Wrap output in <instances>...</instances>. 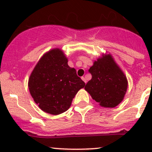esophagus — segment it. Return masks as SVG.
Wrapping results in <instances>:
<instances>
[{
    "mask_svg": "<svg viewBox=\"0 0 152 152\" xmlns=\"http://www.w3.org/2000/svg\"><path fill=\"white\" fill-rule=\"evenodd\" d=\"M82 80H83L84 81V82H85V83L86 84V83H87V80H86V79H85V77H82Z\"/></svg>",
    "mask_w": 152,
    "mask_h": 152,
    "instance_id": "esophagus-1",
    "label": "esophagus"
}]
</instances>
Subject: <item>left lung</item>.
Segmentation results:
<instances>
[{"label": "left lung", "mask_w": 152, "mask_h": 152, "mask_svg": "<svg viewBox=\"0 0 152 152\" xmlns=\"http://www.w3.org/2000/svg\"><path fill=\"white\" fill-rule=\"evenodd\" d=\"M89 72L92 79L85 89L101 107L113 108L124 100L128 81L110 53H103L102 56L94 61Z\"/></svg>", "instance_id": "1"}]
</instances>
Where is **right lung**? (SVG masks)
Listing matches in <instances>:
<instances>
[{
	"label": "right lung",
	"mask_w": 152,
	"mask_h": 152,
	"mask_svg": "<svg viewBox=\"0 0 152 152\" xmlns=\"http://www.w3.org/2000/svg\"><path fill=\"white\" fill-rule=\"evenodd\" d=\"M85 83L69 67L62 49L44 53L32 70L28 86L35 103L45 113L59 115L70 108L73 99Z\"/></svg>",
	"instance_id": "add662e5"
}]
</instances>
